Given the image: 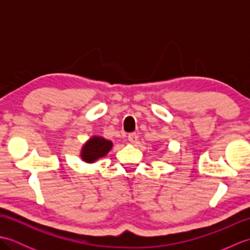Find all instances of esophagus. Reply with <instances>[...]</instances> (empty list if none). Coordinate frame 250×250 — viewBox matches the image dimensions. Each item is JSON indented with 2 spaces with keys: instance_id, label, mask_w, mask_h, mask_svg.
<instances>
[{
  "instance_id": "1",
  "label": "esophagus",
  "mask_w": 250,
  "mask_h": 250,
  "mask_svg": "<svg viewBox=\"0 0 250 250\" xmlns=\"http://www.w3.org/2000/svg\"><path fill=\"white\" fill-rule=\"evenodd\" d=\"M137 139H139V136H137L136 133H130L128 135V140L131 142V143H136L137 142Z\"/></svg>"
}]
</instances>
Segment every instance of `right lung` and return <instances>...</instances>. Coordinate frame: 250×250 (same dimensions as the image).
Listing matches in <instances>:
<instances>
[{
	"instance_id": "1",
	"label": "right lung",
	"mask_w": 250,
	"mask_h": 250,
	"mask_svg": "<svg viewBox=\"0 0 250 250\" xmlns=\"http://www.w3.org/2000/svg\"><path fill=\"white\" fill-rule=\"evenodd\" d=\"M113 148V143L102 136H92L83 145L81 157L84 162L92 163L98 159L105 157Z\"/></svg>"
}]
</instances>
